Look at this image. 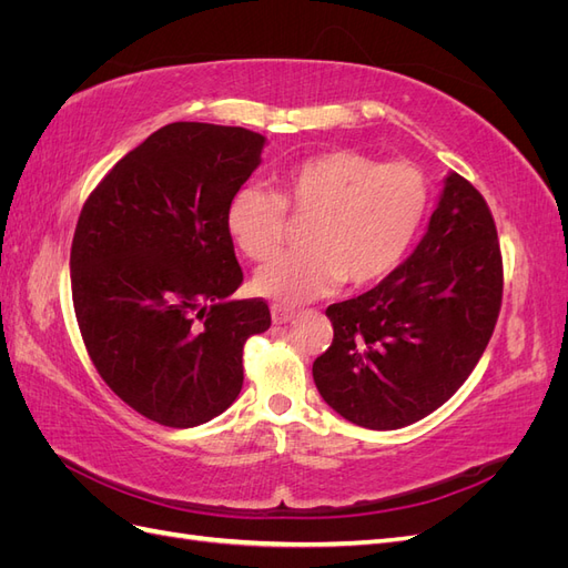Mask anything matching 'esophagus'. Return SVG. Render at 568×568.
<instances>
[{"mask_svg": "<svg viewBox=\"0 0 568 568\" xmlns=\"http://www.w3.org/2000/svg\"><path fill=\"white\" fill-rule=\"evenodd\" d=\"M296 317V311H291V307L284 305H272V322L274 324H286Z\"/></svg>", "mask_w": 568, "mask_h": 568, "instance_id": "34e87169", "label": "esophagus"}]
</instances>
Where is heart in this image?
Masks as SVG:
<instances>
[{
	"mask_svg": "<svg viewBox=\"0 0 568 568\" xmlns=\"http://www.w3.org/2000/svg\"><path fill=\"white\" fill-rule=\"evenodd\" d=\"M428 209V184L409 163L376 161L353 149L324 151L288 168L277 194L257 184L236 189L227 230L251 261H267L284 242V211L313 217L303 251L284 253L255 272V294L298 305L341 284L384 280L415 242Z\"/></svg>",
	"mask_w": 568,
	"mask_h": 568,
	"instance_id": "b5f03b06",
	"label": "heart"
}]
</instances>
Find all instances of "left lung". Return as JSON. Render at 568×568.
Here are the masks:
<instances>
[{
	"label": "left lung",
	"mask_w": 568,
	"mask_h": 568,
	"mask_svg": "<svg viewBox=\"0 0 568 568\" xmlns=\"http://www.w3.org/2000/svg\"><path fill=\"white\" fill-rule=\"evenodd\" d=\"M503 303L488 203L450 173L407 261L367 294L334 303L332 346L313 365L324 403L374 432L432 415L467 382Z\"/></svg>",
	"instance_id": "1"
}]
</instances>
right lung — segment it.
Returning a JSON list of instances; mask_svg holds the SVG:
<instances>
[{
    "mask_svg": "<svg viewBox=\"0 0 568 568\" xmlns=\"http://www.w3.org/2000/svg\"><path fill=\"white\" fill-rule=\"evenodd\" d=\"M263 146L246 128L170 123L82 205L71 248L80 334L101 379L151 422L222 415L244 384L246 338L270 329L265 301H230L244 272L225 220Z\"/></svg>",
    "mask_w": 568,
    "mask_h": 568,
    "instance_id": "add662e5",
    "label": "right lung"
}]
</instances>
